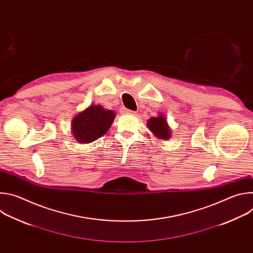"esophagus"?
<instances>
[{
	"mask_svg": "<svg viewBox=\"0 0 253 253\" xmlns=\"http://www.w3.org/2000/svg\"><path fill=\"white\" fill-rule=\"evenodd\" d=\"M121 113H122V114H131V115H136V114H137V112L128 110V109H126V108H122V109H121Z\"/></svg>",
	"mask_w": 253,
	"mask_h": 253,
	"instance_id": "obj_1",
	"label": "esophagus"
}]
</instances>
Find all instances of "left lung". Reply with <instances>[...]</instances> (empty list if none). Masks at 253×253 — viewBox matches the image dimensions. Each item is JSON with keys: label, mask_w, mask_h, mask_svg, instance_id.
I'll use <instances>...</instances> for the list:
<instances>
[{"label": "left lung", "mask_w": 253, "mask_h": 253, "mask_svg": "<svg viewBox=\"0 0 253 253\" xmlns=\"http://www.w3.org/2000/svg\"><path fill=\"white\" fill-rule=\"evenodd\" d=\"M147 126L154 136L160 140L167 141L171 137V129L163 114H159L157 117H151L147 122Z\"/></svg>", "instance_id": "8db88e82"}]
</instances>
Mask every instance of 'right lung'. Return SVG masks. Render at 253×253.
Here are the masks:
<instances>
[{"instance_id":"obj_1","label":"right lung","mask_w":253,"mask_h":253,"mask_svg":"<svg viewBox=\"0 0 253 253\" xmlns=\"http://www.w3.org/2000/svg\"><path fill=\"white\" fill-rule=\"evenodd\" d=\"M114 118V111L104 109L101 105H91L72 121L73 137L78 143L93 142L107 133Z\"/></svg>"}]
</instances>
